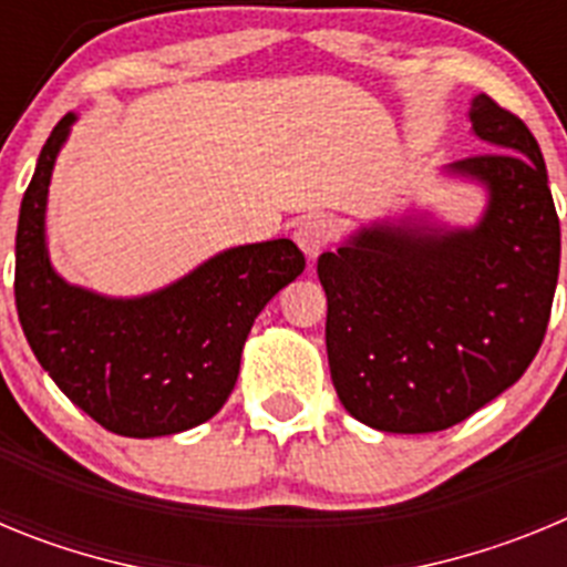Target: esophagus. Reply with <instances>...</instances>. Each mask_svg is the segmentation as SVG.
Listing matches in <instances>:
<instances>
[{
  "label": "esophagus",
  "mask_w": 567,
  "mask_h": 567,
  "mask_svg": "<svg viewBox=\"0 0 567 567\" xmlns=\"http://www.w3.org/2000/svg\"><path fill=\"white\" fill-rule=\"evenodd\" d=\"M332 238L334 224L327 215H312V218L300 221L298 229H295V240H298V247L307 252V258H318V255L332 244Z\"/></svg>",
  "instance_id": "obj_1"
}]
</instances>
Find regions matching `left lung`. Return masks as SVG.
Returning a JSON list of instances; mask_svg holds the SVG:
<instances>
[{
  "label": "left lung",
  "instance_id": "left-lung-1",
  "mask_svg": "<svg viewBox=\"0 0 567 567\" xmlns=\"http://www.w3.org/2000/svg\"><path fill=\"white\" fill-rule=\"evenodd\" d=\"M471 124L494 147L452 167L488 187L477 227H374L318 258L334 392L378 432L463 423L523 378L548 329L559 215L545 158L523 118L485 93Z\"/></svg>",
  "mask_w": 567,
  "mask_h": 567
}]
</instances>
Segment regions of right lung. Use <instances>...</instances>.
<instances>
[{
  "mask_svg": "<svg viewBox=\"0 0 567 567\" xmlns=\"http://www.w3.org/2000/svg\"><path fill=\"white\" fill-rule=\"evenodd\" d=\"M70 124L68 113L44 142L19 209V323L53 383L107 432H187L227 403L255 318L303 272L307 258L278 238L215 255L147 298L110 300L68 287L44 249V204Z\"/></svg>",
  "mask_w": 567,
  "mask_h": 567,
  "instance_id": "obj_1",
  "label": "right lung"
}]
</instances>
